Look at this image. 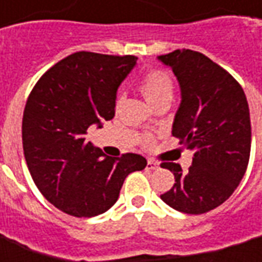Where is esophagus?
Here are the masks:
<instances>
[{
	"instance_id": "obj_1",
	"label": "esophagus",
	"mask_w": 262,
	"mask_h": 262,
	"mask_svg": "<svg viewBox=\"0 0 262 262\" xmlns=\"http://www.w3.org/2000/svg\"><path fill=\"white\" fill-rule=\"evenodd\" d=\"M158 168V164L155 161H152V160H148V162H147V169H157Z\"/></svg>"
}]
</instances>
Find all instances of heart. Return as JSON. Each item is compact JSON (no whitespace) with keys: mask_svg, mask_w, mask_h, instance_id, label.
Returning a JSON list of instances; mask_svg holds the SVG:
<instances>
[{"mask_svg":"<svg viewBox=\"0 0 262 262\" xmlns=\"http://www.w3.org/2000/svg\"><path fill=\"white\" fill-rule=\"evenodd\" d=\"M140 90L145 100L151 105L164 98H172L174 94V84L168 74L161 70H152L147 73L140 81ZM147 144H151V138L147 137Z\"/></svg>","mask_w":262,"mask_h":262,"instance_id":"obj_1","label":"heart"}]
</instances>
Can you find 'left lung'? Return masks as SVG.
Instances as JSON below:
<instances>
[{"label": "left lung", "instance_id": "obj_1", "mask_svg": "<svg viewBox=\"0 0 262 262\" xmlns=\"http://www.w3.org/2000/svg\"><path fill=\"white\" fill-rule=\"evenodd\" d=\"M158 59L172 70L181 88L172 135L194 152L187 172L180 164L162 162L176 184L161 200L185 214H204L227 201L247 171L248 102L237 79L201 52L176 50Z\"/></svg>", "mask_w": 262, "mask_h": 262}]
</instances>
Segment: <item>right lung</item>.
<instances>
[{
    "label": "right lung",
    "instance_id": "right-lung-1",
    "mask_svg": "<svg viewBox=\"0 0 262 262\" xmlns=\"http://www.w3.org/2000/svg\"><path fill=\"white\" fill-rule=\"evenodd\" d=\"M134 55L74 52L38 79L23 117V147L41 194L68 215H100L117 203L142 155L108 157L85 141L93 124L113 120L117 90L137 64Z\"/></svg>",
    "mask_w": 262,
    "mask_h": 262
}]
</instances>
